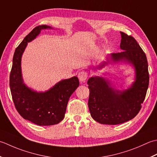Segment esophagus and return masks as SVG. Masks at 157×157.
<instances>
[{
	"label": "esophagus",
	"instance_id": "34e87169",
	"mask_svg": "<svg viewBox=\"0 0 157 157\" xmlns=\"http://www.w3.org/2000/svg\"><path fill=\"white\" fill-rule=\"evenodd\" d=\"M78 78H79V81L81 82H85L87 78V73L86 72L84 71H82V72H80L78 75Z\"/></svg>",
	"mask_w": 157,
	"mask_h": 157
}]
</instances>
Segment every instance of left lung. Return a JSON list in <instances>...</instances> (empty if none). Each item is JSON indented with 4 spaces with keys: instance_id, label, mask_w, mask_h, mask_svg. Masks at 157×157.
<instances>
[{
    "instance_id": "1",
    "label": "left lung",
    "mask_w": 157,
    "mask_h": 157,
    "mask_svg": "<svg viewBox=\"0 0 157 157\" xmlns=\"http://www.w3.org/2000/svg\"><path fill=\"white\" fill-rule=\"evenodd\" d=\"M120 48L123 52L111 53L113 63L124 62L135 70V81L127 89L119 90L102 76H92L87 84L89 89L88 106L95 121L101 124H118L132 120L138 114L144 100L149 84L148 62L146 54L135 38L121 32ZM107 62H104L100 69Z\"/></svg>"
}]
</instances>
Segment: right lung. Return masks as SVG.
<instances>
[{
    "instance_id": "add662e5",
    "label": "right lung",
    "mask_w": 157,
    "mask_h": 157,
    "mask_svg": "<svg viewBox=\"0 0 157 157\" xmlns=\"http://www.w3.org/2000/svg\"><path fill=\"white\" fill-rule=\"evenodd\" d=\"M52 28L47 25L36 26L24 38L15 51L9 80L13 101L19 114L40 126L56 124L63 119L69 98L79 85L77 76H73L59 81L46 91L38 92L24 82L21 62L28 43L35 39L41 30Z\"/></svg>"
}]
</instances>
